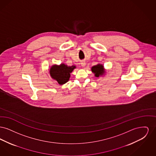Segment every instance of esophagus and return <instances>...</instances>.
<instances>
[{"instance_id":"esophagus-1","label":"esophagus","mask_w":156,"mask_h":156,"mask_svg":"<svg viewBox=\"0 0 156 156\" xmlns=\"http://www.w3.org/2000/svg\"><path fill=\"white\" fill-rule=\"evenodd\" d=\"M81 65L82 67H84L86 66V62L85 61H82L81 63Z\"/></svg>"}]
</instances>
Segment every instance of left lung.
I'll use <instances>...</instances> for the list:
<instances>
[{"label": "left lung", "mask_w": 156, "mask_h": 156, "mask_svg": "<svg viewBox=\"0 0 156 156\" xmlns=\"http://www.w3.org/2000/svg\"><path fill=\"white\" fill-rule=\"evenodd\" d=\"M91 71L94 74L95 77H99L103 76L105 74V69L102 64H98L96 66L91 67Z\"/></svg>", "instance_id": "left-lung-1"}]
</instances>
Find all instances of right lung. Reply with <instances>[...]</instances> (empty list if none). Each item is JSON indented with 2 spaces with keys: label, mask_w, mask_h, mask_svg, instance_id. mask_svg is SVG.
I'll return each instance as SVG.
<instances>
[{
  "label": "right lung",
  "mask_w": 156,
  "mask_h": 156,
  "mask_svg": "<svg viewBox=\"0 0 156 156\" xmlns=\"http://www.w3.org/2000/svg\"><path fill=\"white\" fill-rule=\"evenodd\" d=\"M75 66H68L61 63L59 65H52L50 68V75L53 80L57 82L60 85L65 84L69 81L71 73L73 71Z\"/></svg>",
  "instance_id": "obj_1"
}]
</instances>
